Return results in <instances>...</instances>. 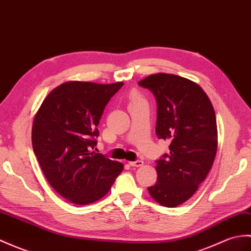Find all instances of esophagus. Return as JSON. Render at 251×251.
<instances>
[{"label": "esophagus", "mask_w": 251, "mask_h": 251, "mask_svg": "<svg viewBox=\"0 0 251 251\" xmlns=\"http://www.w3.org/2000/svg\"><path fill=\"white\" fill-rule=\"evenodd\" d=\"M129 165L131 167H141L143 166V161L142 160H136V161H130Z\"/></svg>", "instance_id": "obj_1"}]
</instances>
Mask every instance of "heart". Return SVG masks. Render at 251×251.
Listing matches in <instances>:
<instances>
[{
	"label": "heart",
	"mask_w": 251,
	"mask_h": 251,
	"mask_svg": "<svg viewBox=\"0 0 251 251\" xmlns=\"http://www.w3.org/2000/svg\"><path fill=\"white\" fill-rule=\"evenodd\" d=\"M138 100H141V98H140V97H139V96H137V95L132 96V98H131V102H136V101H138Z\"/></svg>",
	"instance_id": "1"
}]
</instances>
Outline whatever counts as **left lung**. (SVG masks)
Here are the masks:
<instances>
[{
	"label": "left lung",
	"mask_w": 251,
	"mask_h": 251,
	"mask_svg": "<svg viewBox=\"0 0 251 251\" xmlns=\"http://www.w3.org/2000/svg\"><path fill=\"white\" fill-rule=\"evenodd\" d=\"M138 83L155 95L156 135L170 142V153L156 160L157 182L148 190L160 205L177 206L192 197L214 164L218 135L213 104L200 85L176 75L154 74Z\"/></svg>",
	"instance_id": "8db88e82"
}]
</instances>
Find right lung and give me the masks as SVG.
I'll return each mask as SVG.
<instances>
[{
	"label": "right lung",
	"mask_w": 251,
	"mask_h": 251,
	"mask_svg": "<svg viewBox=\"0 0 251 251\" xmlns=\"http://www.w3.org/2000/svg\"><path fill=\"white\" fill-rule=\"evenodd\" d=\"M123 82L68 81L52 90L34 116L32 145L46 179L69 202L101 199L123 164L93 152L103 110Z\"/></svg>",
	"instance_id": "right-lung-1"
}]
</instances>
